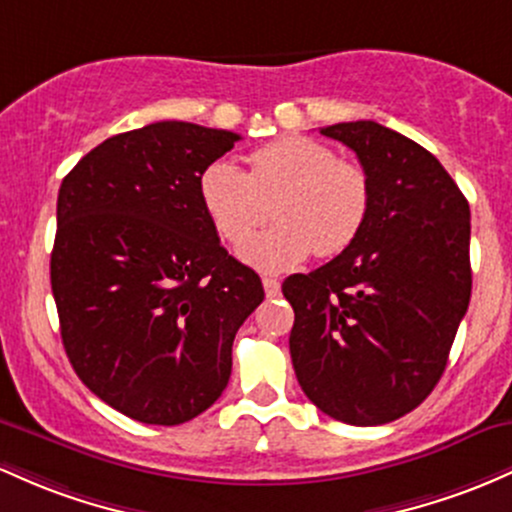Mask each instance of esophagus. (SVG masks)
<instances>
[{
	"instance_id": "esophagus-1",
	"label": "esophagus",
	"mask_w": 512,
	"mask_h": 512,
	"mask_svg": "<svg viewBox=\"0 0 512 512\" xmlns=\"http://www.w3.org/2000/svg\"><path fill=\"white\" fill-rule=\"evenodd\" d=\"M263 290H266L268 297L280 295V280H275V278H263Z\"/></svg>"
}]
</instances>
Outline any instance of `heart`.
I'll list each match as a JSON object with an SVG mask.
<instances>
[{"label":"heart","instance_id":"1","mask_svg":"<svg viewBox=\"0 0 512 512\" xmlns=\"http://www.w3.org/2000/svg\"><path fill=\"white\" fill-rule=\"evenodd\" d=\"M200 200L212 227L241 244L268 220L273 227L239 249L258 271L300 266L312 251L336 256L363 232L370 215V176L360 164L338 159L336 149L309 137H283L251 154L246 174L237 164L212 162L200 176Z\"/></svg>","mask_w":512,"mask_h":512}]
</instances>
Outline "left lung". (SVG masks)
<instances>
[{
	"instance_id": "8db88e82",
	"label": "left lung",
	"mask_w": 512,
	"mask_h": 512,
	"mask_svg": "<svg viewBox=\"0 0 512 512\" xmlns=\"http://www.w3.org/2000/svg\"><path fill=\"white\" fill-rule=\"evenodd\" d=\"M358 154L372 203L360 237L290 275V355L317 409L382 426L423 404L472 297L469 203L428 149L375 120L321 128Z\"/></svg>"
}]
</instances>
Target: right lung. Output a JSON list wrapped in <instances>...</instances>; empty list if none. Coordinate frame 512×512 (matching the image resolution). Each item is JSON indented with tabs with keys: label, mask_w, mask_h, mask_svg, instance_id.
<instances>
[{
	"label": "right lung",
	"mask_w": 512,
	"mask_h": 512,
	"mask_svg": "<svg viewBox=\"0 0 512 512\" xmlns=\"http://www.w3.org/2000/svg\"><path fill=\"white\" fill-rule=\"evenodd\" d=\"M237 132L162 120L108 137L57 193L50 285L62 346L86 387L149 426L210 409L232 375L261 278L229 256L200 176Z\"/></svg>",
	"instance_id": "obj_1"
}]
</instances>
